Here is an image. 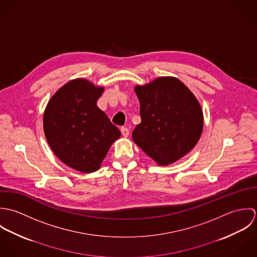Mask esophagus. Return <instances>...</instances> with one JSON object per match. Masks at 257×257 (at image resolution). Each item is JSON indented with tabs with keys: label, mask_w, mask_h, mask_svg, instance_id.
<instances>
[{
	"label": "esophagus",
	"mask_w": 257,
	"mask_h": 257,
	"mask_svg": "<svg viewBox=\"0 0 257 257\" xmlns=\"http://www.w3.org/2000/svg\"><path fill=\"white\" fill-rule=\"evenodd\" d=\"M120 132H121V135H122V137L123 138H127L128 137V135H130V130L127 128V127H121L120 128Z\"/></svg>",
	"instance_id": "obj_1"
}]
</instances>
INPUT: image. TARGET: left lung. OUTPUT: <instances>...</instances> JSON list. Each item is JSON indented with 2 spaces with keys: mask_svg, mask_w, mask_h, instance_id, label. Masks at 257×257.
Wrapping results in <instances>:
<instances>
[{
  "mask_svg": "<svg viewBox=\"0 0 257 257\" xmlns=\"http://www.w3.org/2000/svg\"><path fill=\"white\" fill-rule=\"evenodd\" d=\"M135 91L142 122L133 132L134 142L163 166L190 152L202 135L204 116L186 85L174 77H159Z\"/></svg>",
  "mask_w": 257,
  "mask_h": 257,
  "instance_id": "8db88e82",
  "label": "left lung"
}]
</instances>
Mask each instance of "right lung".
<instances>
[{
	"mask_svg": "<svg viewBox=\"0 0 257 257\" xmlns=\"http://www.w3.org/2000/svg\"><path fill=\"white\" fill-rule=\"evenodd\" d=\"M104 87L74 79L49 100L43 114V131L54 154L83 173L97 171L119 130L97 107Z\"/></svg>",
	"mask_w": 257,
	"mask_h": 257,
	"instance_id": "1",
	"label": "right lung"
}]
</instances>
